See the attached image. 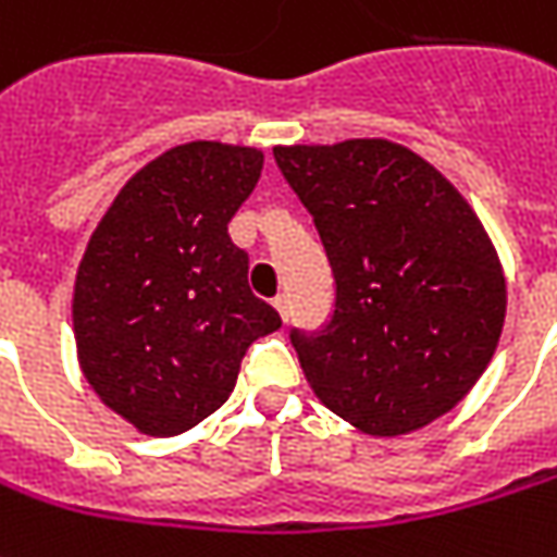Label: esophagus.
Instances as JSON below:
<instances>
[{
    "label": "esophagus",
    "mask_w": 557,
    "mask_h": 557,
    "mask_svg": "<svg viewBox=\"0 0 557 557\" xmlns=\"http://www.w3.org/2000/svg\"><path fill=\"white\" fill-rule=\"evenodd\" d=\"M274 308L280 310L283 320H289V295H277V298H274Z\"/></svg>",
    "instance_id": "obj_1"
}]
</instances>
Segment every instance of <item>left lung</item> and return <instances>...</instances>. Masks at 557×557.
I'll list each match as a JSON object with an SVG mask.
<instances>
[{"mask_svg":"<svg viewBox=\"0 0 557 557\" xmlns=\"http://www.w3.org/2000/svg\"><path fill=\"white\" fill-rule=\"evenodd\" d=\"M326 249L335 308L289 338L313 393L372 436L451 411L482 377L506 283L482 222L436 168L387 139L274 149Z\"/></svg>","mask_w":557,"mask_h":557,"instance_id":"8db88e82","label":"left lung"}]
</instances>
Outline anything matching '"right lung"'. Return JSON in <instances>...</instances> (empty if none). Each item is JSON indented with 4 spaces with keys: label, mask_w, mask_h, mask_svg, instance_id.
<instances>
[{
    "label": "right lung",
    "mask_w": 557,
    "mask_h": 557,
    "mask_svg": "<svg viewBox=\"0 0 557 557\" xmlns=\"http://www.w3.org/2000/svg\"><path fill=\"white\" fill-rule=\"evenodd\" d=\"M262 176V151L188 143L119 191L72 295L82 372L112 411L176 436L231 396L249 344L280 313L249 289L228 222Z\"/></svg>",
    "instance_id": "1"
}]
</instances>
